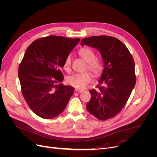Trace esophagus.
Instances as JSON below:
<instances>
[{
	"mask_svg": "<svg viewBox=\"0 0 157 157\" xmlns=\"http://www.w3.org/2000/svg\"><path fill=\"white\" fill-rule=\"evenodd\" d=\"M75 91L77 92H78V93H80V92H82L84 91V90H82V89H75Z\"/></svg>",
	"mask_w": 157,
	"mask_h": 157,
	"instance_id": "34e87169",
	"label": "esophagus"
}]
</instances>
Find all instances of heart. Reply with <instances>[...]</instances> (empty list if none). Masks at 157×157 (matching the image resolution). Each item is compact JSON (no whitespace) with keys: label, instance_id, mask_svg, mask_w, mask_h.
<instances>
[{"label":"heart","instance_id":"1","mask_svg":"<svg viewBox=\"0 0 157 157\" xmlns=\"http://www.w3.org/2000/svg\"><path fill=\"white\" fill-rule=\"evenodd\" d=\"M79 54L88 62V69L94 75H99L103 70V65L100 61L94 59L96 58L94 52L89 48H82L79 51ZM71 55L67 56L64 62V68L69 70L71 67ZM92 77L88 72L83 73L74 74L67 78V82L71 86L76 88L83 89L91 82Z\"/></svg>","mask_w":157,"mask_h":157}]
</instances>
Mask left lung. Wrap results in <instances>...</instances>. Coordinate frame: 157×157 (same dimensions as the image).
<instances>
[{
  "instance_id": "8db88e82",
  "label": "left lung",
  "mask_w": 157,
  "mask_h": 157,
  "mask_svg": "<svg viewBox=\"0 0 157 157\" xmlns=\"http://www.w3.org/2000/svg\"><path fill=\"white\" fill-rule=\"evenodd\" d=\"M80 44L96 48L101 55L103 70L98 89L89 91L91 99L86 109L98 119L107 120L121 112L135 86L134 59L127 47L113 36L85 38Z\"/></svg>"
}]
</instances>
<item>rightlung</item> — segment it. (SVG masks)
Returning a JSON list of instances; mask_svg holds the SVG:
<instances>
[{"label":"right lung","mask_w":157,"mask_h":157,"mask_svg":"<svg viewBox=\"0 0 157 157\" xmlns=\"http://www.w3.org/2000/svg\"><path fill=\"white\" fill-rule=\"evenodd\" d=\"M80 40L51 35L35 40L27 48L18 77L23 98L39 117L54 118L67 106L74 88L61 83L63 80L61 69Z\"/></svg>","instance_id":"obj_1"}]
</instances>
